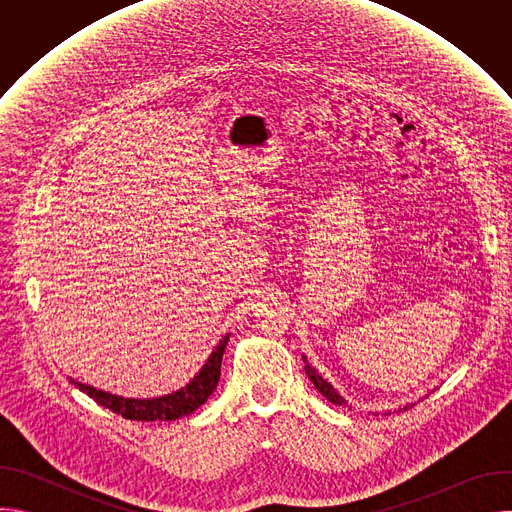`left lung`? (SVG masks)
Segmentation results:
<instances>
[{"label": "left lung", "mask_w": 512, "mask_h": 512, "mask_svg": "<svg viewBox=\"0 0 512 512\" xmlns=\"http://www.w3.org/2000/svg\"><path fill=\"white\" fill-rule=\"evenodd\" d=\"M304 362H306V375H308V379L314 383V387L318 389V393H322V395H324L330 403H334V405H346V401L336 393V389H334L328 381H324V379L316 373L314 367H310L306 356H304Z\"/></svg>", "instance_id": "left-lung-1"}]
</instances>
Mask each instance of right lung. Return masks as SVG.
<instances>
[{"instance_id":"add662e5","label":"right lung","mask_w":512,"mask_h":512,"mask_svg":"<svg viewBox=\"0 0 512 512\" xmlns=\"http://www.w3.org/2000/svg\"><path fill=\"white\" fill-rule=\"evenodd\" d=\"M227 342H229V336H225L221 342H218V346L208 356V360H206L204 367L200 369V373L184 389H180L172 395H166V397L125 399V397H117V395H111V393H105V391H97L89 385L77 383V387L83 393H87L89 397H93L105 409H111L113 413H117L125 419H133V421H174V419H180V417L196 411L212 395V391L218 385V377H221V362H223ZM72 383H75V381H72Z\"/></svg>"}]
</instances>
